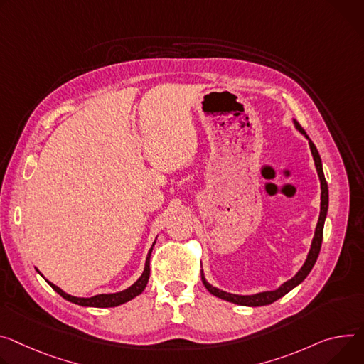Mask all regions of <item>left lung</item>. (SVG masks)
Segmentation results:
<instances>
[{
    "label": "left lung",
    "instance_id": "obj_1",
    "mask_svg": "<svg viewBox=\"0 0 364 364\" xmlns=\"http://www.w3.org/2000/svg\"><path fill=\"white\" fill-rule=\"evenodd\" d=\"M294 126L296 129L302 132V134L308 138L306 132L301 127V124L294 120ZM309 139V138H308ZM309 146H311V152L314 155V161H315V167L318 171V177L321 181V212H319V219L316 223V229H315V237L312 240V245H311V251L308 254V258L305 261V264L302 266V269L297 272V274L294 277H291L290 280H287L286 283H283L279 289L272 290V291H261L257 294H250V296H241V294H232V293H226L223 290H219L216 287H213L212 284H209L202 273V282L205 284V287L209 290V293H212L216 297H220L223 301L232 302L237 305H242V306H264V305H270L273 302H276L277 299H280L282 296H284L286 293H289L293 287H296L297 284H301L306 276L311 273L312 267L315 266L316 258L319 255L321 251V245H322V234H323V223H325V218H326V212H328V184L322 171V162H321V156L318 154L316 146L314 145V142L309 139Z\"/></svg>",
    "mask_w": 364,
    "mask_h": 364
}]
</instances>
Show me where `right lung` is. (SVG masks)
<instances>
[{
    "label": "right lung",
    "instance_id": "1",
    "mask_svg": "<svg viewBox=\"0 0 364 364\" xmlns=\"http://www.w3.org/2000/svg\"><path fill=\"white\" fill-rule=\"evenodd\" d=\"M155 244V242H154ZM152 244V245H154ZM151 252H152V248L149 250L148 252V257H146V262H145V270L142 273V276L136 280V283L132 284L130 287H127L126 290L123 291H119V293H112V294H97V296H92V297H75V296H71L68 293H65L63 290H60L58 286H55L53 283L48 282L52 289L55 291H58L63 299H67L73 304H77V305H81V306H92V308H113V306H119L130 299H134V297H136L138 294H141L144 291V289L146 287L148 284V280H149V258H151Z\"/></svg>",
    "mask_w": 364,
    "mask_h": 364
}]
</instances>
